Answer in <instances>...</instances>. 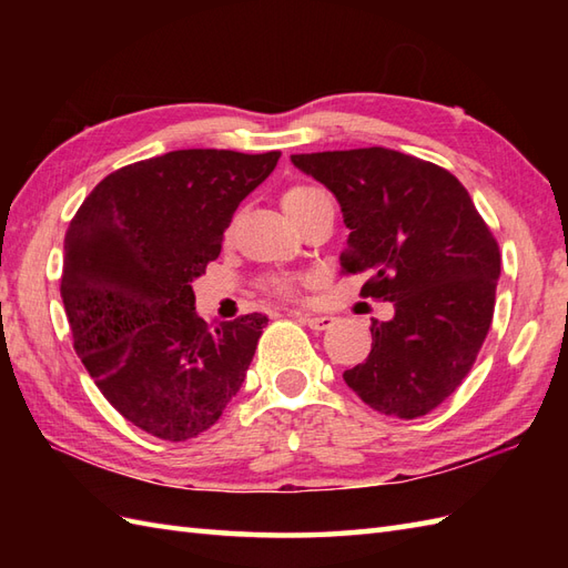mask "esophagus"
<instances>
[{
	"label": "esophagus",
	"instance_id": "1",
	"mask_svg": "<svg viewBox=\"0 0 568 568\" xmlns=\"http://www.w3.org/2000/svg\"><path fill=\"white\" fill-rule=\"evenodd\" d=\"M293 315L303 322V324H307L310 329H329L332 324H334V317L332 315H320V312H303V310H297V312H293Z\"/></svg>",
	"mask_w": 568,
	"mask_h": 568
}]
</instances>
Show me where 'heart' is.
Here are the masks:
<instances>
[{
	"mask_svg": "<svg viewBox=\"0 0 568 568\" xmlns=\"http://www.w3.org/2000/svg\"><path fill=\"white\" fill-rule=\"evenodd\" d=\"M315 187H307V185H295V187H287L283 192V210H293L297 207L300 202H305L310 195H315ZM277 291H287V283H275Z\"/></svg>",
	"mask_w": 568,
	"mask_h": 568,
	"instance_id": "heart-1",
	"label": "heart"
}]
</instances>
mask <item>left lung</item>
<instances>
[{
  "instance_id": "left-lung-1",
  "label": "left lung",
  "mask_w": 568,
  "mask_h": 568,
  "mask_svg": "<svg viewBox=\"0 0 568 568\" xmlns=\"http://www.w3.org/2000/svg\"><path fill=\"white\" fill-rule=\"evenodd\" d=\"M334 192L348 229L346 273L371 271L366 297L393 303L371 354L344 371L361 400L415 419L449 397L490 329L500 251L466 187L444 168L383 146L291 155Z\"/></svg>"
}]
</instances>
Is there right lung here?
I'll list each match as a JSON object with an SVG mask.
<instances>
[{
  "instance_id": "right-lung-1",
  "label": "right lung",
  "mask_w": 568,
  "mask_h": 568,
  "mask_svg": "<svg viewBox=\"0 0 568 568\" xmlns=\"http://www.w3.org/2000/svg\"><path fill=\"white\" fill-rule=\"evenodd\" d=\"M277 159L171 151L106 175L72 216L60 277L72 344L112 407L153 437H197L246 378L268 317L207 324L192 281Z\"/></svg>"
}]
</instances>
